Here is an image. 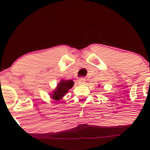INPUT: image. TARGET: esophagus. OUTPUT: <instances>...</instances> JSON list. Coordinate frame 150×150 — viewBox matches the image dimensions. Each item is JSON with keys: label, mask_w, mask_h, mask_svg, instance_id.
Masks as SVG:
<instances>
[{"label": "esophagus", "mask_w": 150, "mask_h": 150, "mask_svg": "<svg viewBox=\"0 0 150 150\" xmlns=\"http://www.w3.org/2000/svg\"><path fill=\"white\" fill-rule=\"evenodd\" d=\"M85 78H82V77H81L78 80V84H80V85H85Z\"/></svg>", "instance_id": "esophagus-1"}]
</instances>
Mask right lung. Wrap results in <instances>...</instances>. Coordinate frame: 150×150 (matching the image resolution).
Here are the masks:
<instances>
[{
    "label": "right lung",
    "mask_w": 150,
    "mask_h": 150,
    "mask_svg": "<svg viewBox=\"0 0 150 150\" xmlns=\"http://www.w3.org/2000/svg\"><path fill=\"white\" fill-rule=\"evenodd\" d=\"M74 85V82L72 80H62L58 83L57 86L49 95L51 99L55 101H59L63 98Z\"/></svg>",
    "instance_id": "add662e5"
}]
</instances>
